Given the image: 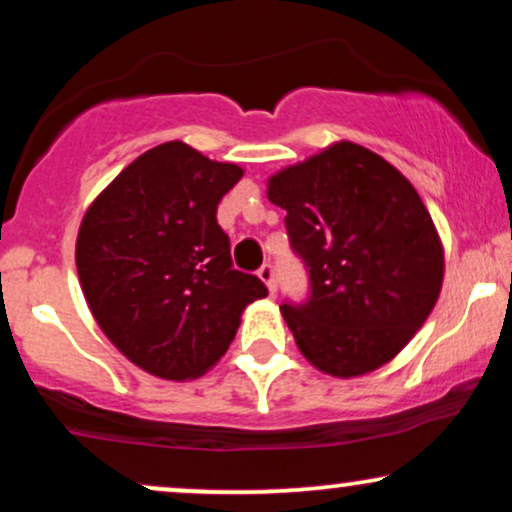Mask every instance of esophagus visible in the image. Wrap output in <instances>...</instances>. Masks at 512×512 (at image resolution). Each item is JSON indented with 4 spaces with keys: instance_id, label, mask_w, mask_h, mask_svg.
I'll list each match as a JSON object with an SVG mask.
<instances>
[{
    "instance_id": "34e87169",
    "label": "esophagus",
    "mask_w": 512,
    "mask_h": 512,
    "mask_svg": "<svg viewBox=\"0 0 512 512\" xmlns=\"http://www.w3.org/2000/svg\"><path fill=\"white\" fill-rule=\"evenodd\" d=\"M257 276H260V279L264 281V286L269 288V293H276V272H274V267L272 264H262L260 267V272H257Z\"/></svg>"
}]
</instances>
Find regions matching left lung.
Here are the masks:
<instances>
[{"mask_svg":"<svg viewBox=\"0 0 512 512\" xmlns=\"http://www.w3.org/2000/svg\"><path fill=\"white\" fill-rule=\"evenodd\" d=\"M310 276L281 315L300 353L331 377H360L408 346L439 300L443 248L422 197L367 147L334 143L269 178Z\"/></svg>","mask_w":512,"mask_h":512,"instance_id":"8db88e82","label":"left lung"}]
</instances>
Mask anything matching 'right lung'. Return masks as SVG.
Instances as JSON below:
<instances>
[{"mask_svg": "<svg viewBox=\"0 0 512 512\" xmlns=\"http://www.w3.org/2000/svg\"><path fill=\"white\" fill-rule=\"evenodd\" d=\"M243 169L171 140L131 162L95 197L76 240L85 300L133 365L186 381L231 346L240 315L267 295L233 269L217 207Z\"/></svg>", "mask_w": 512, "mask_h": 512, "instance_id": "1", "label": "right lung"}]
</instances>
